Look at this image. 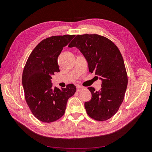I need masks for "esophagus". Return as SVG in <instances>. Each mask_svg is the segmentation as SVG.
<instances>
[{
  "label": "esophagus",
  "mask_w": 152,
  "mask_h": 152,
  "mask_svg": "<svg viewBox=\"0 0 152 152\" xmlns=\"http://www.w3.org/2000/svg\"><path fill=\"white\" fill-rule=\"evenodd\" d=\"M82 88H83V87H82V86H77V91L78 92H79V91H80L81 89H82Z\"/></svg>",
  "instance_id": "esophagus-1"
}]
</instances>
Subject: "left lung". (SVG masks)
I'll list each match as a JSON object with an SVG mask.
<instances>
[{
    "instance_id": "8db88e82",
    "label": "left lung",
    "mask_w": 152,
    "mask_h": 152,
    "mask_svg": "<svg viewBox=\"0 0 152 152\" xmlns=\"http://www.w3.org/2000/svg\"><path fill=\"white\" fill-rule=\"evenodd\" d=\"M76 47L88 63L89 71L102 80V89L89 87L92 97L84 103L88 115L98 121L113 117L124 101L127 74L120 50L112 40L97 34L78 35L68 45Z\"/></svg>"
}]
</instances>
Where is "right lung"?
<instances>
[{
	"instance_id": "right-lung-1",
	"label": "right lung",
	"mask_w": 152,
	"mask_h": 152,
	"mask_svg": "<svg viewBox=\"0 0 152 152\" xmlns=\"http://www.w3.org/2000/svg\"><path fill=\"white\" fill-rule=\"evenodd\" d=\"M75 35L52 36L42 40L32 50L22 75L25 98L32 114L43 122L58 120L65 113L68 99L76 87H53L51 76L59 72L58 58Z\"/></svg>"
}]
</instances>
